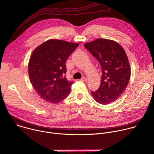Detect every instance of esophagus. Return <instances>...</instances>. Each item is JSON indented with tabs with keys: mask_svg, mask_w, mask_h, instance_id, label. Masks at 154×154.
I'll return each mask as SVG.
<instances>
[{
	"mask_svg": "<svg viewBox=\"0 0 154 154\" xmlns=\"http://www.w3.org/2000/svg\"><path fill=\"white\" fill-rule=\"evenodd\" d=\"M81 81H84V82H87L88 81V78L86 77H83L82 78H81Z\"/></svg>",
	"mask_w": 154,
	"mask_h": 154,
	"instance_id": "1",
	"label": "esophagus"
}]
</instances>
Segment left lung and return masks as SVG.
I'll return each instance as SVG.
<instances>
[{"mask_svg":"<svg viewBox=\"0 0 154 154\" xmlns=\"http://www.w3.org/2000/svg\"><path fill=\"white\" fill-rule=\"evenodd\" d=\"M86 49L95 57L102 67L100 88L91 91L95 100L102 105L116 100L125 91L131 76L127 55L118 42L97 39L85 44Z\"/></svg>","mask_w":154,"mask_h":154,"instance_id":"obj_1","label":"left lung"}]
</instances>
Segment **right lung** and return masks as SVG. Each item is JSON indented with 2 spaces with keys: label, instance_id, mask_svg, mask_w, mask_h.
I'll return each instance as SVG.
<instances>
[{
  "label": "right lung",
  "instance_id": "right-lung-1",
  "mask_svg": "<svg viewBox=\"0 0 154 154\" xmlns=\"http://www.w3.org/2000/svg\"><path fill=\"white\" fill-rule=\"evenodd\" d=\"M79 45L50 39L33 51L28 63L29 77L35 91L45 101L58 103L69 94L73 82L65 76V63Z\"/></svg>",
  "mask_w": 154,
  "mask_h": 154
}]
</instances>
